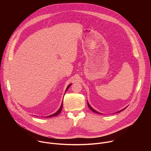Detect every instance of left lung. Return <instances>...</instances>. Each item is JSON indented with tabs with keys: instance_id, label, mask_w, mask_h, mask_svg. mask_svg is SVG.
<instances>
[{
	"instance_id": "1",
	"label": "left lung",
	"mask_w": 151,
	"mask_h": 151,
	"mask_svg": "<svg viewBox=\"0 0 151 151\" xmlns=\"http://www.w3.org/2000/svg\"><path fill=\"white\" fill-rule=\"evenodd\" d=\"M87 104H88V107L89 108L93 111V112H95V113H96V114H101V113H100V112H97V111H96L95 109H94L93 107L90 106V104H89V103L87 101ZM127 107H125V108H124V109H121V110H120V111H118V112H116V113H119V112H121V111H124V109H125L126 108H127ZM115 114V113H114Z\"/></svg>"
}]
</instances>
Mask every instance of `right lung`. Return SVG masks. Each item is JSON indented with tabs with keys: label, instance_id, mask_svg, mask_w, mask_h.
I'll use <instances>...</instances> for the list:
<instances>
[{
	"label": "right lung",
	"instance_id": "right-lung-1",
	"mask_svg": "<svg viewBox=\"0 0 151 151\" xmlns=\"http://www.w3.org/2000/svg\"><path fill=\"white\" fill-rule=\"evenodd\" d=\"M72 85V83H70V84H69L68 86V87L66 88V91H65V93L68 91V90L69 89V88L70 87V86ZM63 101H62V103H61V106H60V107L59 108V109L55 112V113H54V114H52V115H49V116H46V117H52V116H57V115H58L60 112H61V110H62V108H63Z\"/></svg>",
	"mask_w": 151,
	"mask_h": 151
}]
</instances>
